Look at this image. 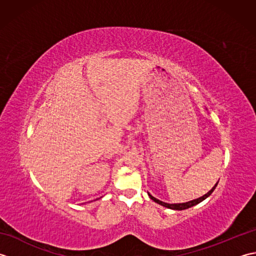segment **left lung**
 Returning a JSON list of instances; mask_svg holds the SVG:
<instances>
[{
	"mask_svg": "<svg viewBox=\"0 0 256 256\" xmlns=\"http://www.w3.org/2000/svg\"><path fill=\"white\" fill-rule=\"evenodd\" d=\"M218 182H216L214 187H212V189L211 190H209L208 192H206V194H204L202 197H200V198H197V199H194V200H192V201H188V202H182V204H167V202H164V201H160V200H158V199H156L155 197H153V196H152L150 194H148V196H150V198L153 200V201H155L156 204H160V206H166V208H168V209H172V210H184V209H188V208H192V206H196V204H200L201 201H204V199H206L209 197V196L214 192V190L216 189V184H218Z\"/></svg>",
	"mask_w": 256,
	"mask_h": 256,
	"instance_id": "1",
	"label": "left lung"
}]
</instances>
